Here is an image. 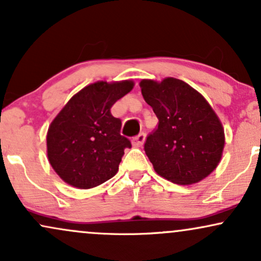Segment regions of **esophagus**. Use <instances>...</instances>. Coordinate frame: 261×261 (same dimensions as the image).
I'll use <instances>...</instances> for the list:
<instances>
[{"label": "esophagus", "mask_w": 261, "mask_h": 261, "mask_svg": "<svg viewBox=\"0 0 261 261\" xmlns=\"http://www.w3.org/2000/svg\"><path fill=\"white\" fill-rule=\"evenodd\" d=\"M145 139H146V134L145 133H140V134H138L137 137H134L133 139H132V144H133V146L139 147V146L143 145L144 143H145Z\"/></svg>", "instance_id": "1"}]
</instances>
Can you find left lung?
<instances>
[{"instance_id": "left-lung-1", "label": "left lung", "mask_w": 261, "mask_h": 261, "mask_svg": "<svg viewBox=\"0 0 261 261\" xmlns=\"http://www.w3.org/2000/svg\"><path fill=\"white\" fill-rule=\"evenodd\" d=\"M140 88L159 118L144 145L153 169L178 185L201 181L223 155L225 136L219 117L204 96L181 80H143Z\"/></svg>"}]
</instances>
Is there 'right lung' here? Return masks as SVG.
Instances as JSON below:
<instances>
[{
  "label": "right lung",
  "instance_id": "obj_1",
  "mask_svg": "<svg viewBox=\"0 0 261 261\" xmlns=\"http://www.w3.org/2000/svg\"><path fill=\"white\" fill-rule=\"evenodd\" d=\"M133 81L88 85L66 102L48 128L47 156L66 184L92 189L118 172L129 139L121 136L122 122L110 109L129 93Z\"/></svg>",
  "mask_w": 261,
  "mask_h": 261
}]
</instances>
